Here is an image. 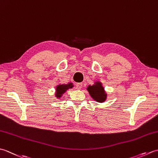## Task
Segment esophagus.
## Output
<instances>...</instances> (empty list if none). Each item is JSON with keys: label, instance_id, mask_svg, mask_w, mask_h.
<instances>
[{"label": "esophagus", "instance_id": "esophagus-1", "mask_svg": "<svg viewBox=\"0 0 158 158\" xmlns=\"http://www.w3.org/2000/svg\"><path fill=\"white\" fill-rule=\"evenodd\" d=\"M82 87H83V84L81 83H77V84H76V88L77 89H80L82 88Z\"/></svg>", "mask_w": 158, "mask_h": 158}]
</instances>
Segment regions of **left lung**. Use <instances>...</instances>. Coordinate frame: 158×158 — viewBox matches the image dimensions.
I'll return each mask as SVG.
<instances>
[{"label":"left lung","mask_w":158,"mask_h":158,"mask_svg":"<svg viewBox=\"0 0 158 158\" xmlns=\"http://www.w3.org/2000/svg\"><path fill=\"white\" fill-rule=\"evenodd\" d=\"M87 90L95 101L102 103L106 100L107 94L106 93L105 88H104L102 83L100 81H97L92 85H88L87 88Z\"/></svg>","instance_id":"obj_1"}]
</instances>
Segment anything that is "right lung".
I'll return each mask as SVG.
<instances>
[{"label":"right lung","instance_id":"1","mask_svg":"<svg viewBox=\"0 0 158 158\" xmlns=\"http://www.w3.org/2000/svg\"><path fill=\"white\" fill-rule=\"evenodd\" d=\"M74 87L73 83H68L67 84H58L56 87L55 96L56 98L60 99L62 98L64 94L69 89H72Z\"/></svg>","mask_w":158,"mask_h":158}]
</instances>
